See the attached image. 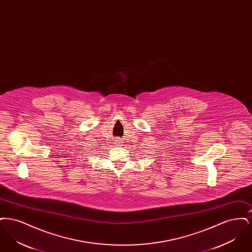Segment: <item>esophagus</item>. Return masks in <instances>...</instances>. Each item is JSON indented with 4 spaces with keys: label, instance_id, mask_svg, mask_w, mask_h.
Instances as JSON below:
<instances>
[{
    "label": "esophagus",
    "instance_id": "esophagus-1",
    "mask_svg": "<svg viewBox=\"0 0 252 252\" xmlns=\"http://www.w3.org/2000/svg\"><path fill=\"white\" fill-rule=\"evenodd\" d=\"M121 144V140L120 139H116V140H115V144H116V145H119V144Z\"/></svg>",
    "mask_w": 252,
    "mask_h": 252
}]
</instances>
